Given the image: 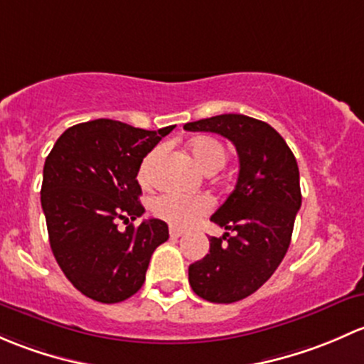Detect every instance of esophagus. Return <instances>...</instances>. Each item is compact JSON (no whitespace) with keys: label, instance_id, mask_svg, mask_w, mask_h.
<instances>
[{"label":"esophagus","instance_id":"34e87169","mask_svg":"<svg viewBox=\"0 0 364 364\" xmlns=\"http://www.w3.org/2000/svg\"><path fill=\"white\" fill-rule=\"evenodd\" d=\"M183 235V231L181 228H170V237L171 238H181Z\"/></svg>","mask_w":364,"mask_h":364}]
</instances>
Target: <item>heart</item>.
<instances>
[{
    "mask_svg": "<svg viewBox=\"0 0 364 364\" xmlns=\"http://www.w3.org/2000/svg\"><path fill=\"white\" fill-rule=\"evenodd\" d=\"M189 152L193 156L194 163L207 173H215L226 164L228 151L219 140L212 136H200L194 138L189 144ZM161 151L156 149L151 154L145 156L141 161L140 170H138V178L144 186H149L152 182V170H154L156 161L159 159ZM213 208V200L208 194H178V193H166L161 194L152 203V212L159 219L173 224V226H191L196 223L200 217L207 215Z\"/></svg>",
    "mask_w": 364,
    "mask_h": 364,
    "instance_id": "1",
    "label": "heart"
}]
</instances>
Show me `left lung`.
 <instances>
[{
  "mask_svg": "<svg viewBox=\"0 0 364 364\" xmlns=\"http://www.w3.org/2000/svg\"><path fill=\"white\" fill-rule=\"evenodd\" d=\"M183 129L217 133L237 147V186L210 217L233 235L210 238V252L189 266V284L207 301H240L263 286L289 249L301 207L298 163L272 126L247 115H215Z\"/></svg>",
  "mask_w": 364,
  "mask_h": 364,
  "instance_id": "8db88e82",
  "label": "left lung"
}]
</instances>
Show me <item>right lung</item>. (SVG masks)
<instances>
[{
    "label": "right lung",
    "mask_w": 364,
    "mask_h": 364,
    "mask_svg": "<svg viewBox=\"0 0 364 364\" xmlns=\"http://www.w3.org/2000/svg\"><path fill=\"white\" fill-rule=\"evenodd\" d=\"M175 126L140 129L112 119L71 126L45 159L42 208L48 242L66 279L100 303L124 301L144 286L164 220L117 230L145 212L136 181L144 157Z\"/></svg>",
    "instance_id": "add662e5"
}]
</instances>
